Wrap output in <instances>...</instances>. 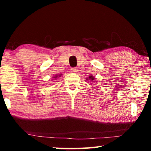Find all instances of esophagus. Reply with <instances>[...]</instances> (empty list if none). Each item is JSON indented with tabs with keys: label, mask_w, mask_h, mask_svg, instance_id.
I'll list each match as a JSON object with an SVG mask.
<instances>
[{
	"label": "esophagus",
	"mask_w": 151,
	"mask_h": 151,
	"mask_svg": "<svg viewBox=\"0 0 151 151\" xmlns=\"http://www.w3.org/2000/svg\"><path fill=\"white\" fill-rule=\"evenodd\" d=\"M70 71H71V72H72V73H76L78 72V69H77V68H76V67H73V68H71Z\"/></svg>",
	"instance_id": "34e87169"
}]
</instances>
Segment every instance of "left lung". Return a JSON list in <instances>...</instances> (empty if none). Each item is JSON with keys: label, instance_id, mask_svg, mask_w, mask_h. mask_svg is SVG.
I'll list each match as a JSON object with an SVG mask.
<instances>
[{"label": "left lung", "instance_id": "1", "mask_svg": "<svg viewBox=\"0 0 151 151\" xmlns=\"http://www.w3.org/2000/svg\"><path fill=\"white\" fill-rule=\"evenodd\" d=\"M89 79H91V80H92V81H93V80H94V76H90V77H89L88 78Z\"/></svg>", "mask_w": 151, "mask_h": 151}]
</instances>
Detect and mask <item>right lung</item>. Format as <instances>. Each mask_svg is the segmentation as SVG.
<instances>
[{
	"instance_id": "obj_1",
	"label": "right lung",
	"mask_w": 151,
	"mask_h": 151,
	"mask_svg": "<svg viewBox=\"0 0 151 151\" xmlns=\"http://www.w3.org/2000/svg\"><path fill=\"white\" fill-rule=\"evenodd\" d=\"M57 77H56V78H57Z\"/></svg>"
}]
</instances>
